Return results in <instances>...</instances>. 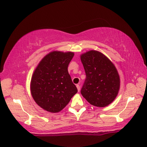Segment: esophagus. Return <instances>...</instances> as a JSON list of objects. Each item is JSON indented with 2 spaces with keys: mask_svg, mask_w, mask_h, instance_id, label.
I'll use <instances>...</instances> for the list:
<instances>
[{
  "mask_svg": "<svg viewBox=\"0 0 147 147\" xmlns=\"http://www.w3.org/2000/svg\"><path fill=\"white\" fill-rule=\"evenodd\" d=\"M76 88H77L78 90V92H80V85H78H78H76Z\"/></svg>",
  "mask_w": 147,
  "mask_h": 147,
  "instance_id": "1",
  "label": "esophagus"
}]
</instances>
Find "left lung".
Listing matches in <instances>:
<instances>
[{
    "instance_id": "1",
    "label": "left lung",
    "mask_w": 147,
    "mask_h": 147,
    "mask_svg": "<svg viewBox=\"0 0 147 147\" xmlns=\"http://www.w3.org/2000/svg\"><path fill=\"white\" fill-rule=\"evenodd\" d=\"M86 80L81 90L90 104L104 107L114 100L120 88V78L114 64L102 53L90 51L81 55Z\"/></svg>"
}]
</instances>
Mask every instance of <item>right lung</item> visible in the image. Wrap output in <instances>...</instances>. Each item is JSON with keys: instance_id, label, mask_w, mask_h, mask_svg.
Segmentation results:
<instances>
[{"instance_id": "add662e5", "label": "right lung", "mask_w": 147, "mask_h": 147, "mask_svg": "<svg viewBox=\"0 0 147 147\" xmlns=\"http://www.w3.org/2000/svg\"><path fill=\"white\" fill-rule=\"evenodd\" d=\"M74 56L71 52H50L40 62L32 77L30 90L34 100L44 110H62L78 92L68 73Z\"/></svg>"}]
</instances>
